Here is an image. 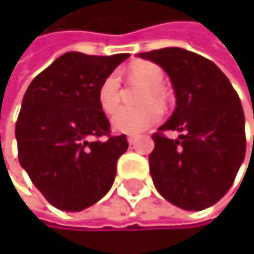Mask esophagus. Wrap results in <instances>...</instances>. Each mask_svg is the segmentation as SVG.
Returning a JSON list of instances; mask_svg holds the SVG:
<instances>
[{"instance_id": "esophagus-1", "label": "esophagus", "mask_w": 254, "mask_h": 254, "mask_svg": "<svg viewBox=\"0 0 254 254\" xmlns=\"http://www.w3.org/2000/svg\"><path fill=\"white\" fill-rule=\"evenodd\" d=\"M128 143H129V144H135V143H137V137L129 135V137H128Z\"/></svg>"}]
</instances>
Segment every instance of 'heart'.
<instances>
[{
	"label": "heart",
	"instance_id": "1",
	"mask_svg": "<svg viewBox=\"0 0 254 254\" xmlns=\"http://www.w3.org/2000/svg\"><path fill=\"white\" fill-rule=\"evenodd\" d=\"M129 76L146 85L141 102L146 103L140 108H120L114 113L111 119L113 129L119 134H131L137 135L149 129L152 125L160 122L163 116V110L158 104H154L153 100L159 103L166 102V91L163 90L164 73L157 64L152 62H135L129 66ZM151 103L149 104V102ZM97 102L100 110L106 114H111L120 102V77L117 73L108 74L99 86L97 91Z\"/></svg>",
	"mask_w": 254,
	"mask_h": 254
}]
</instances>
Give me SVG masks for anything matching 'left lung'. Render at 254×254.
Masks as SVG:
<instances>
[{
	"label": "left lung",
	"instance_id": "obj_1",
	"mask_svg": "<svg viewBox=\"0 0 254 254\" xmlns=\"http://www.w3.org/2000/svg\"><path fill=\"white\" fill-rule=\"evenodd\" d=\"M171 77L177 106L149 155L157 190L174 206L202 210L232 188L246 157V119L227 76L209 59L178 47L140 53ZM161 130H178L171 140Z\"/></svg>",
	"mask_w": 254,
	"mask_h": 254
}]
</instances>
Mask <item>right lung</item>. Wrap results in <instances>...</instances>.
Returning a JSON list of instances; mask_svg holds the SVG:
<instances>
[{"label": "right lung", "instance_id": "obj_1", "mask_svg": "<svg viewBox=\"0 0 254 254\" xmlns=\"http://www.w3.org/2000/svg\"><path fill=\"white\" fill-rule=\"evenodd\" d=\"M129 55L68 52L39 73L24 94L15 135L22 169L59 210L80 212L111 189L126 135H110L97 91ZM108 135L106 140L98 137Z\"/></svg>", "mask_w": 254, "mask_h": 254}]
</instances>
